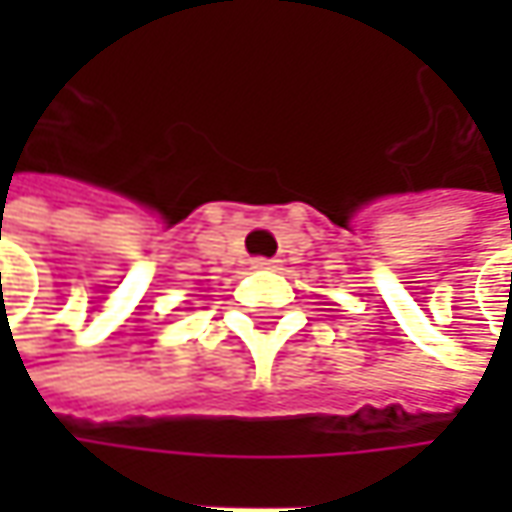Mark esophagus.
I'll use <instances>...</instances> for the list:
<instances>
[{
  "mask_svg": "<svg viewBox=\"0 0 512 512\" xmlns=\"http://www.w3.org/2000/svg\"><path fill=\"white\" fill-rule=\"evenodd\" d=\"M253 267H256V270H276V267H279V259H253Z\"/></svg>",
  "mask_w": 512,
  "mask_h": 512,
  "instance_id": "1",
  "label": "esophagus"
}]
</instances>
